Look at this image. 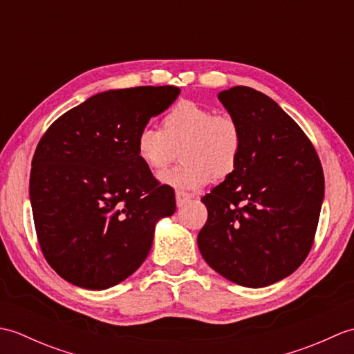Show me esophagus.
I'll return each instance as SVG.
<instances>
[{"label": "esophagus", "mask_w": 354, "mask_h": 354, "mask_svg": "<svg viewBox=\"0 0 354 354\" xmlns=\"http://www.w3.org/2000/svg\"><path fill=\"white\" fill-rule=\"evenodd\" d=\"M192 199V196L190 194H187V193H176V205L178 207H184L187 202H189Z\"/></svg>", "instance_id": "1"}]
</instances>
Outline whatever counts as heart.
<instances>
[{
    "label": "heart",
    "instance_id": "b5f03b06",
    "mask_svg": "<svg viewBox=\"0 0 354 354\" xmlns=\"http://www.w3.org/2000/svg\"><path fill=\"white\" fill-rule=\"evenodd\" d=\"M181 155L183 164L160 175V181L178 192L201 190L214 179L223 181L236 171L242 158L243 133L231 115L214 114L204 104L181 100L162 117L161 131L142 127L135 140L140 161L160 171Z\"/></svg>",
    "mask_w": 354,
    "mask_h": 354
}]
</instances>
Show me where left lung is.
Listing matches in <instances>:
<instances>
[{"label": "left lung", "instance_id": "8db88e82", "mask_svg": "<svg viewBox=\"0 0 354 354\" xmlns=\"http://www.w3.org/2000/svg\"><path fill=\"white\" fill-rule=\"evenodd\" d=\"M219 100L243 133L236 171L201 201L202 257L227 280L265 288L290 275L313 245L324 173L310 140L260 91L234 86Z\"/></svg>", "mask_w": 354, "mask_h": 354}]
</instances>
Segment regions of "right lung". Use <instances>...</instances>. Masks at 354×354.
Wrapping results in <instances>:
<instances>
[{
  "label": "right lung",
  "instance_id": "right-lung-1",
  "mask_svg": "<svg viewBox=\"0 0 354 354\" xmlns=\"http://www.w3.org/2000/svg\"><path fill=\"white\" fill-rule=\"evenodd\" d=\"M181 93L137 86L99 93L44 133L30 173L37 240L64 280L103 290L146 260L156 222L176 209L175 192L140 161L135 140Z\"/></svg>",
  "mask_w": 354,
  "mask_h": 354
}]
</instances>
